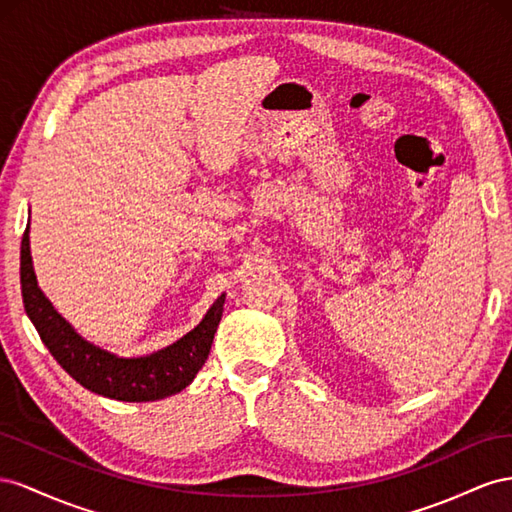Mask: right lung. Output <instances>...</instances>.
<instances>
[{"label": "right lung", "mask_w": 512, "mask_h": 512, "mask_svg": "<svg viewBox=\"0 0 512 512\" xmlns=\"http://www.w3.org/2000/svg\"><path fill=\"white\" fill-rule=\"evenodd\" d=\"M21 294L27 317L62 369L83 388L128 403L165 399L193 382L208 360L225 304V294L218 296L199 326L165 349L139 358L115 356L85 341L42 294L29 253V225L21 242Z\"/></svg>", "instance_id": "right-lung-1"}]
</instances>
